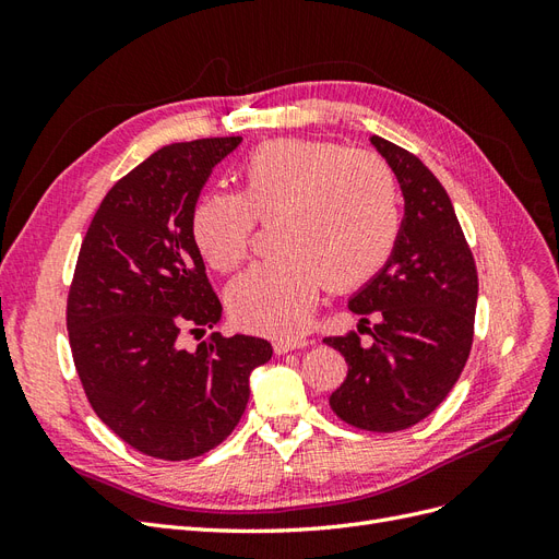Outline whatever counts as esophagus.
<instances>
[{
	"mask_svg": "<svg viewBox=\"0 0 559 559\" xmlns=\"http://www.w3.org/2000/svg\"><path fill=\"white\" fill-rule=\"evenodd\" d=\"M308 345H310L308 337H298V335H284V337H275V343H273V347H275V352H277V354H286V352H292V349H300V347H308Z\"/></svg>",
	"mask_w": 559,
	"mask_h": 559,
	"instance_id": "34e87169",
	"label": "esophagus"
}]
</instances>
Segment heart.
I'll return each instance as SVG.
<instances>
[{
	"mask_svg": "<svg viewBox=\"0 0 559 559\" xmlns=\"http://www.w3.org/2000/svg\"><path fill=\"white\" fill-rule=\"evenodd\" d=\"M238 191L202 195L191 214L198 251L218 273L240 267L257 224L277 253L228 286L240 324L289 333L306 324L324 289L373 280L401 233L399 179L373 151L329 140L277 138L235 165Z\"/></svg>",
	"mask_w": 559,
	"mask_h": 559,
	"instance_id": "1",
	"label": "heart"
}]
</instances>
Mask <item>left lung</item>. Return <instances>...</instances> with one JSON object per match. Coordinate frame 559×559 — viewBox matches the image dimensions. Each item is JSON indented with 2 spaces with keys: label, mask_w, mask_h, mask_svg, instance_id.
Listing matches in <instances>:
<instances>
[{
  "label": "left lung",
  "mask_w": 559,
  "mask_h": 559,
  "mask_svg": "<svg viewBox=\"0 0 559 559\" xmlns=\"http://www.w3.org/2000/svg\"><path fill=\"white\" fill-rule=\"evenodd\" d=\"M370 142L401 183L405 216L392 259L349 300L364 324L378 319L367 329L371 343L354 331L324 337L347 361L329 403L352 427L394 433L429 417L460 380L473 345L478 270L443 183L411 151Z\"/></svg>",
  "instance_id": "left-lung-1"
}]
</instances>
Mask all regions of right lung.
<instances>
[{
  "label": "right lung",
  "instance_id": "add662e5",
  "mask_svg": "<svg viewBox=\"0 0 559 559\" xmlns=\"http://www.w3.org/2000/svg\"><path fill=\"white\" fill-rule=\"evenodd\" d=\"M242 138L167 144L118 179L88 226L67 296L76 373L95 415L142 454L193 460L224 443L249 401V373L273 357L253 335H179L222 319L191 235L198 195Z\"/></svg>",
  "mask_w": 559,
  "mask_h": 559
}]
</instances>
